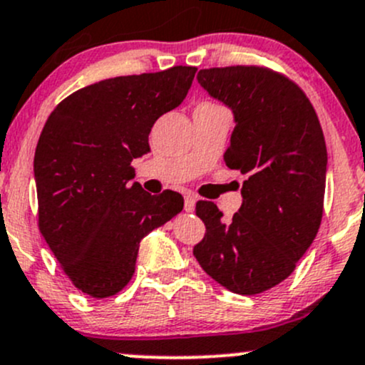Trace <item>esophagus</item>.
Returning <instances> with one entry per match:
<instances>
[{"label": "esophagus", "mask_w": 365, "mask_h": 365, "mask_svg": "<svg viewBox=\"0 0 365 365\" xmlns=\"http://www.w3.org/2000/svg\"><path fill=\"white\" fill-rule=\"evenodd\" d=\"M183 201H185V204H183V207H185L187 213H192V211L195 210V197L192 194H185V197H183Z\"/></svg>", "instance_id": "34e87169"}]
</instances>
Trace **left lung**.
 Instances as JSON below:
<instances>
[{"label": "left lung", "mask_w": 365, "mask_h": 365, "mask_svg": "<svg viewBox=\"0 0 365 365\" xmlns=\"http://www.w3.org/2000/svg\"><path fill=\"white\" fill-rule=\"evenodd\" d=\"M197 81L234 112L223 158L247 180L230 222L215 202L195 204L206 234L194 256L232 293H263L293 274L319 232L327 170L322 128L302 88L267 67L202 69Z\"/></svg>", "instance_id": "obj_1"}]
</instances>
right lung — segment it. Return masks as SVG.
Instances as JSON below:
<instances>
[{"label": "right lung", "mask_w": 365, "mask_h": 365, "mask_svg": "<svg viewBox=\"0 0 365 365\" xmlns=\"http://www.w3.org/2000/svg\"><path fill=\"white\" fill-rule=\"evenodd\" d=\"M195 67L119 76L55 107L34 154L39 230L76 287L119 293L135 274L140 241L183 210L178 192L150 195L131 161L150 150L154 123L189 93Z\"/></svg>", "instance_id": "right-lung-1"}]
</instances>
